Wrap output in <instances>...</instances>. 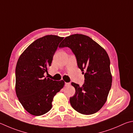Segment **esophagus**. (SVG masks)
I'll list each match as a JSON object with an SVG mask.
<instances>
[{
	"mask_svg": "<svg viewBox=\"0 0 133 133\" xmlns=\"http://www.w3.org/2000/svg\"><path fill=\"white\" fill-rule=\"evenodd\" d=\"M64 85L66 87H67V86H69L70 85V83H65Z\"/></svg>",
	"mask_w": 133,
	"mask_h": 133,
	"instance_id": "esophagus-1",
	"label": "esophagus"
}]
</instances>
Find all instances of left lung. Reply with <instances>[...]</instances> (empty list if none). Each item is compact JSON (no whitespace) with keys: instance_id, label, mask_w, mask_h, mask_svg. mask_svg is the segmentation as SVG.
<instances>
[{"instance_id":"left-lung-1","label":"left lung","mask_w":133,"mask_h":133,"mask_svg":"<svg viewBox=\"0 0 133 133\" xmlns=\"http://www.w3.org/2000/svg\"><path fill=\"white\" fill-rule=\"evenodd\" d=\"M59 47H68L72 50L85 77L81 87L71 83L76 90L74 96L70 98L71 107L83 115L97 112L107 101L112 86L110 59L107 52L91 38L83 34L66 37Z\"/></svg>"}]
</instances>
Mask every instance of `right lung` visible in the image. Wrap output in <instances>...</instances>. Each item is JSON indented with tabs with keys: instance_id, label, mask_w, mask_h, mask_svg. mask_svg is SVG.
<instances>
[{
	"instance_id": "1",
	"label": "right lung",
	"mask_w": 133,
	"mask_h": 133,
	"mask_svg": "<svg viewBox=\"0 0 133 133\" xmlns=\"http://www.w3.org/2000/svg\"><path fill=\"white\" fill-rule=\"evenodd\" d=\"M63 37L46 35L35 40L23 52L16 67V92L24 108L41 116L51 109L53 99L64 82L54 81L45 74Z\"/></svg>"
}]
</instances>
